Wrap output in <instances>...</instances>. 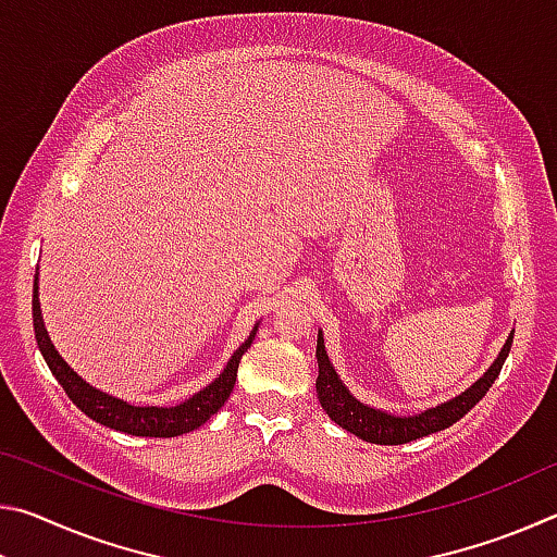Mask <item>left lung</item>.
Returning <instances> with one entry per match:
<instances>
[{
  "label": "left lung",
  "instance_id": "left-lung-1",
  "mask_svg": "<svg viewBox=\"0 0 557 557\" xmlns=\"http://www.w3.org/2000/svg\"><path fill=\"white\" fill-rule=\"evenodd\" d=\"M511 344H513V334H508L504 348L494 358V363L488 366L482 379L471 383L465 393H459L451 400L440 403L435 408H428L418 414H393L388 410H381V408H373V405L361 403L351 391L346 388V383L338 379L334 363L329 361L324 334L322 329H319L317 398L322 403V408L326 410L329 418H332L338 428L351 432V435L361 437L366 442H373V445H405V442L432 435V432L445 430L449 425H455L457 420L465 418V414L484 398L486 391L492 388V383L498 379L506 356L511 351Z\"/></svg>",
  "mask_w": 557,
  "mask_h": 557
}]
</instances>
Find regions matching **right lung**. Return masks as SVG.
Here are the masks:
<instances>
[{
  "label": "right lung",
  "mask_w": 557,
  "mask_h": 557,
  "mask_svg": "<svg viewBox=\"0 0 557 557\" xmlns=\"http://www.w3.org/2000/svg\"><path fill=\"white\" fill-rule=\"evenodd\" d=\"M32 314H34V334L36 344L44 361L49 363L55 381L63 385V391L69 393V398L78 405L81 412H86L90 420L100 422V425L127 432L135 437H176L184 432H191L201 428L213 412L221 410V405L228 400V395L235 385V375H238V363L243 354L248 351L252 338H256L258 324L252 326L250 336L235 348L231 361L225 363V369L215 381H211L206 388L194 393L191 398H186L178 405H132L127 400H120L115 395L102 393L100 388H92L75 373L69 363L63 361V356L55 351L51 344V336L46 332L44 317H41V301H39V275L34 280V299H32Z\"/></svg>",
  "instance_id": "right-lung-1"
}]
</instances>
